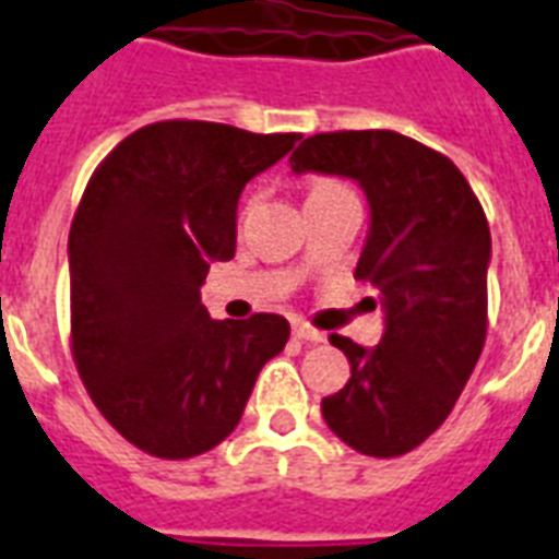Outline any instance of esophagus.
<instances>
[{
  "label": "esophagus",
  "instance_id": "1",
  "mask_svg": "<svg viewBox=\"0 0 559 559\" xmlns=\"http://www.w3.org/2000/svg\"><path fill=\"white\" fill-rule=\"evenodd\" d=\"M293 334H296V337H299V341H305V343H322V341H325V334H322L320 329H311L308 322H296V325H293Z\"/></svg>",
  "mask_w": 559,
  "mask_h": 559
}]
</instances>
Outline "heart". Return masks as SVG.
Listing matches in <instances>:
<instances>
[{
  "instance_id": "1",
  "label": "heart",
  "mask_w": 559,
  "mask_h": 559,
  "mask_svg": "<svg viewBox=\"0 0 559 559\" xmlns=\"http://www.w3.org/2000/svg\"><path fill=\"white\" fill-rule=\"evenodd\" d=\"M332 189H343L341 183H334V180H317L311 186V195H320V192H332Z\"/></svg>"
}]
</instances>
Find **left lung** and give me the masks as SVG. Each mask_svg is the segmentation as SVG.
<instances>
[{
  "instance_id": "1",
  "label": "left lung",
  "mask_w": 559,
  "mask_h": 559,
  "mask_svg": "<svg viewBox=\"0 0 559 559\" xmlns=\"http://www.w3.org/2000/svg\"><path fill=\"white\" fill-rule=\"evenodd\" d=\"M290 168L349 177L367 195L355 278L379 293L384 334L373 349L332 334L353 376L322 400V417L364 456H403L448 420L483 353L486 213L444 153L394 130L320 132L293 151Z\"/></svg>"
}]
</instances>
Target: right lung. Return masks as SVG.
I'll return each instance as SVG.
<instances>
[{
    "instance_id": "right-lung-1",
    "label": "right lung",
    "mask_w": 559,
    "mask_h": 559,
    "mask_svg": "<svg viewBox=\"0 0 559 559\" xmlns=\"http://www.w3.org/2000/svg\"><path fill=\"white\" fill-rule=\"evenodd\" d=\"M299 139L159 121L127 135L85 186L68 239L73 361L103 417L151 456L222 444L290 341L278 313L210 320L201 284L237 251L248 180Z\"/></svg>"
}]
</instances>
